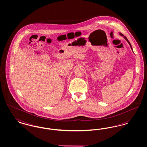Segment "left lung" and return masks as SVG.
Returning <instances> with one entry per match:
<instances>
[{"label": "left lung", "mask_w": 147, "mask_h": 147, "mask_svg": "<svg viewBox=\"0 0 147 147\" xmlns=\"http://www.w3.org/2000/svg\"><path fill=\"white\" fill-rule=\"evenodd\" d=\"M119 35H121V36H122V37H123V38H125V40H126V41H127V42H128V44H129V46H130V47H131V49H132V51H133V49H132V46H131V43H130V42H129V41H128V39H127V38H126V37H125V36H123V35H122V34H121V33H119Z\"/></svg>", "instance_id": "8db88e82"}]
</instances>
